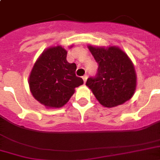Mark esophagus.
Masks as SVG:
<instances>
[{"label":"esophagus","mask_w":160,"mask_h":160,"mask_svg":"<svg viewBox=\"0 0 160 160\" xmlns=\"http://www.w3.org/2000/svg\"><path fill=\"white\" fill-rule=\"evenodd\" d=\"M82 79H83L84 80V83H86V81L88 80V75H84V76L82 77Z\"/></svg>","instance_id":"obj_1"}]
</instances>
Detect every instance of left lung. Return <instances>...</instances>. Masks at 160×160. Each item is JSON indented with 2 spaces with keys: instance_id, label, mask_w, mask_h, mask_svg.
Masks as SVG:
<instances>
[{
  "instance_id": "8db88e82",
  "label": "left lung",
  "mask_w": 160,
  "mask_h": 160,
  "mask_svg": "<svg viewBox=\"0 0 160 160\" xmlns=\"http://www.w3.org/2000/svg\"><path fill=\"white\" fill-rule=\"evenodd\" d=\"M98 63L95 77L88 78L86 85L96 99L106 107H117L132 97L137 77L127 54L118 47L88 46Z\"/></svg>"
}]
</instances>
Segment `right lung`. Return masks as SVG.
<instances>
[{
    "label": "right lung",
    "instance_id": "1",
    "mask_svg": "<svg viewBox=\"0 0 160 160\" xmlns=\"http://www.w3.org/2000/svg\"><path fill=\"white\" fill-rule=\"evenodd\" d=\"M67 54L61 46L46 49L30 72V91L34 99L47 107H63L75 88L83 84V80L75 74L76 64L68 62Z\"/></svg>",
    "mask_w": 160,
    "mask_h": 160
}]
</instances>
